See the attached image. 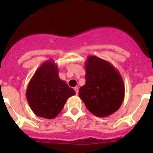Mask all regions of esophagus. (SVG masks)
Returning a JSON list of instances; mask_svg holds the SVG:
<instances>
[{
    "instance_id": "obj_1",
    "label": "esophagus",
    "mask_w": 153,
    "mask_h": 153,
    "mask_svg": "<svg viewBox=\"0 0 153 153\" xmlns=\"http://www.w3.org/2000/svg\"><path fill=\"white\" fill-rule=\"evenodd\" d=\"M74 89H75V92H76V95H78V87H75V88H74Z\"/></svg>"
}]
</instances>
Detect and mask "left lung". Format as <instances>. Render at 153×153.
<instances>
[{"label":"left lung","mask_w":153,"mask_h":153,"mask_svg":"<svg viewBox=\"0 0 153 153\" xmlns=\"http://www.w3.org/2000/svg\"><path fill=\"white\" fill-rule=\"evenodd\" d=\"M86 83L79 89L80 98L88 110L97 117L116 112L124 98L121 74L108 61L89 55L85 62Z\"/></svg>","instance_id":"8db88e82"}]
</instances>
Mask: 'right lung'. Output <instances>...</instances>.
<instances>
[{"label": "right lung", "instance_id": "add662e5", "mask_svg": "<svg viewBox=\"0 0 153 153\" xmlns=\"http://www.w3.org/2000/svg\"><path fill=\"white\" fill-rule=\"evenodd\" d=\"M75 95L66 81L60 79L58 66L54 61H45L35 72L27 86L26 96L37 116L55 118L69 97Z\"/></svg>", "mask_w": 153, "mask_h": 153}]
</instances>
